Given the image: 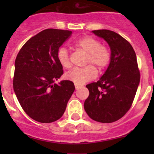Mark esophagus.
I'll return each instance as SVG.
<instances>
[{
	"label": "esophagus",
	"mask_w": 154,
	"mask_h": 154,
	"mask_svg": "<svg viewBox=\"0 0 154 154\" xmlns=\"http://www.w3.org/2000/svg\"><path fill=\"white\" fill-rule=\"evenodd\" d=\"M80 88V86H79V85H77V84H75V88L76 89H78V88Z\"/></svg>",
	"instance_id": "34e87169"
}]
</instances>
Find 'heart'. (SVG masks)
Wrapping results in <instances>:
<instances>
[{
  "instance_id": "obj_1",
  "label": "heart",
  "mask_w": 154,
  "mask_h": 154,
  "mask_svg": "<svg viewBox=\"0 0 154 154\" xmlns=\"http://www.w3.org/2000/svg\"><path fill=\"white\" fill-rule=\"evenodd\" d=\"M74 46L87 53L86 64L84 68H75L66 73L65 77L77 85H83L92 80L97 77V68L99 71H103L108 67L111 61V52L106 46L101 45L99 39L87 35L80 38L74 43ZM57 60L63 68L71 66L69 54L65 48L58 50Z\"/></svg>"
}]
</instances>
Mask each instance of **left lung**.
<instances>
[{
	"label": "left lung",
	"instance_id": "obj_1",
	"mask_svg": "<svg viewBox=\"0 0 154 154\" xmlns=\"http://www.w3.org/2000/svg\"><path fill=\"white\" fill-rule=\"evenodd\" d=\"M92 32L109 44L111 61L100 80L86 86L89 95L84 109L93 120L112 123L122 119L133 104L140 71L134 49L125 38L109 29Z\"/></svg>",
	"mask_w": 154,
	"mask_h": 154
}]
</instances>
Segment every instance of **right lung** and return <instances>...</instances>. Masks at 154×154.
<instances>
[{
    "label": "right lung",
    "mask_w": 154,
    "mask_h": 154,
    "mask_svg": "<svg viewBox=\"0 0 154 154\" xmlns=\"http://www.w3.org/2000/svg\"><path fill=\"white\" fill-rule=\"evenodd\" d=\"M71 33L45 29L29 38L15 59L14 91L23 110L36 122L51 123L60 119L75 89L70 80L54 83L63 74L57 51Z\"/></svg>",
    "instance_id": "obj_1"
}]
</instances>
